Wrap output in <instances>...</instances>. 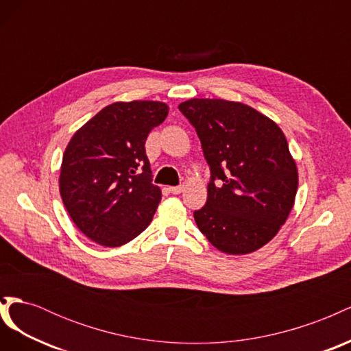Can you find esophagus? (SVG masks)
I'll list each match as a JSON object with an SVG mask.
<instances>
[{
    "label": "esophagus",
    "mask_w": 351,
    "mask_h": 351,
    "mask_svg": "<svg viewBox=\"0 0 351 351\" xmlns=\"http://www.w3.org/2000/svg\"><path fill=\"white\" fill-rule=\"evenodd\" d=\"M168 190H169V193H173V195H180V193H182V192H184V186L182 184V186L168 187Z\"/></svg>",
    "instance_id": "1"
}]
</instances>
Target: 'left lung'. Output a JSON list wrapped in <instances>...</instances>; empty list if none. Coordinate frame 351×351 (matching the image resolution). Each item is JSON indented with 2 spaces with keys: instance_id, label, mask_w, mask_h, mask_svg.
Wrapping results in <instances>:
<instances>
[{
  "instance_id": "8db88e82",
  "label": "left lung",
  "mask_w": 351,
  "mask_h": 351,
  "mask_svg": "<svg viewBox=\"0 0 351 351\" xmlns=\"http://www.w3.org/2000/svg\"><path fill=\"white\" fill-rule=\"evenodd\" d=\"M178 110L196 129L212 174L206 205L193 214L200 232L227 254L256 252L289 218L299 186L282 130L236 101L193 98Z\"/></svg>"
}]
</instances>
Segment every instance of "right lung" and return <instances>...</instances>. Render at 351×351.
<instances>
[{"mask_svg":"<svg viewBox=\"0 0 351 351\" xmlns=\"http://www.w3.org/2000/svg\"><path fill=\"white\" fill-rule=\"evenodd\" d=\"M159 101L114 102L73 134L60 173L71 221L92 241L119 247L151 224L161 189L152 184L146 137L168 115Z\"/></svg>","mask_w":351,"mask_h":351,"instance_id":"1","label":"right lung"}]
</instances>
